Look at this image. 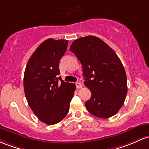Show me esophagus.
I'll use <instances>...</instances> for the list:
<instances>
[{"mask_svg":"<svg viewBox=\"0 0 149 149\" xmlns=\"http://www.w3.org/2000/svg\"><path fill=\"white\" fill-rule=\"evenodd\" d=\"M76 88H82V84H81V83H79V82L76 83Z\"/></svg>","mask_w":149,"mask_h":149,"instance_id":"34e87169","label":"esophagus"}]
</instances>
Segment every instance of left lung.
<instances>
[{"mask_svg": "<svg viewBox=\"0 0 149 149\" xmlns=\"http://www.w3.org/2000/svg\"><path fill=\"white\" fill-rule=\"evenodd\" d=\"M70 50L83 66L84 85L91 92L86 102L88 111L99 118L116 114L125 102L127 93L126 72L117 54L95 36L75 40Z\"/></svg>", "mask_w": 149, "mask_h": 149, "instance_id": "1", "label": "left lung"}]
</instances>
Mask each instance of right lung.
Instances as JSON below:
<instances>
[{"label": "right lung", "mask_w": 149, "mask_h": 149, "mask_svg": "<svg viewBox=\"0 0 149 149\" xmlns=\"http://www.w3.org/2000/svg\"><path fill=\"white\" fill-rule=\"evenodd\" d=\"M68 43L65 40H45L32 54L24 71V91L29 106L39 120L49 125L66 117L76 88L58 77L59 61Z\"/></svg>", "instance_id": "add662e5"}]
</instances>
